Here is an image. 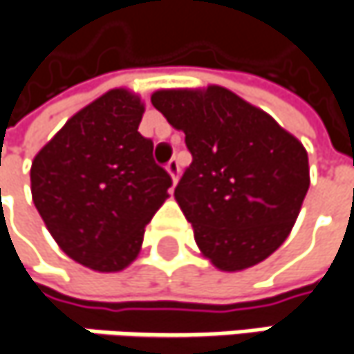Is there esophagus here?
I'll use <instances>...</instances> for the list:
<instances>
[{
  "mask_svg": "<svg viewBox=\"0 0 354 354\" xmlns=\"http://www.w3.org/2000/svg\"><path fill=\"white\" fill-rule=\"evenodd\" d=\"M165 169H167V173H169V177H171V181H173V183H177V179H179V163H177L175 159H171Z\"/></svg>",
  "mask_w": 354,
  "mask_h": 354,
  "instance_id": "esophagus-1",
  "label": "esophagus"
}]
</instances>
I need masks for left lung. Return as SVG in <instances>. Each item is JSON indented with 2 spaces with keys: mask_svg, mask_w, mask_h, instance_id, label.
<instances>
[{
  "mask_svg": "<svg viewBox=\"0 0 354 354\" xmlns=\"http://www.w3.org/2000/svg\"><path fill=\"white\" fill-rule=\"evenodd\" d=\"M151 102L185 133L193 161L175 199L203 258L221 272L264 262L290 236L310 185L304 145L217 84L155 90Z\"/></svg>",
  "mask_w": 354,
  "mask_h": 354,
  "instance_id": "left-lung-1",
  "label": "left lung"
}]
</instances>
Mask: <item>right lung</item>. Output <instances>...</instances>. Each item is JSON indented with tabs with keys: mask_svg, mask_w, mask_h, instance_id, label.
Returning <instances> with one entry per match:
<instances>
[{
	"mask_svg": "<svg viewBox=\"0 0 354 354\" xmlns=\"http://www.w3.org/2000/svg\"><path fill=\"white\" fill-rule=\"evenodd\" d=\"M145 102L113 88L66 120L32 161V199L64 254L94 272L137 260L171 177L139 133Z\"/></svg>",
	"mask_w": 354,
	"mask_h": 354,
	"instance_id": "right-lung-1",
	"label": "right lung"
}]
</instances>
